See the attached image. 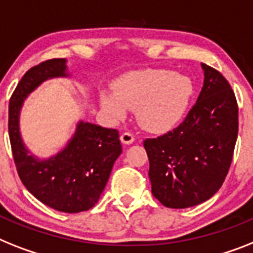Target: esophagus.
I'll list each match as a JSON object with an SVG mask.
<instances>
[{
    "instance_id": "obj_1",
    "label": "esophagus",
    "mask_w": 253,
    "mask_h": 253,
    "mask_svg": "<svg viewBox=\"0 0 253 253\" xmlns=\"http://www.w3.org/2000/svg\"><path fill=\"white\" fill-rule=\"evenodd\" d=\"M120 139L124 145H130L134 142V135L131 134L130 131H124L122 135H120Z\"/></svg>"
}]
</instances>
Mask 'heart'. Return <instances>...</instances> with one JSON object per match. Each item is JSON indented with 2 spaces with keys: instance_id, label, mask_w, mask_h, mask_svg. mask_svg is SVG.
Listing matches in <instances>:
<instances>
[{
  "instance_id": "obj_1",
  "label": "heart",
  "mask_w": 253,
  "mask_h": 253,
  "mask_svg": "<svg viewBox=\"0 0 253 253\" xmlns=\"http://www.w3.org/2000/svg\"><path fill=\"white\" fill-rule=\"evenodd\" d=\"M114 94L99 95L103 111L114 120L135 108L137 119L149 130H164L182 118L193 94V83L170 70L135 71L114 85Z\"/></svg>"
}]
</instances>
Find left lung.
I'll list each match as a JSON object with an SVG mask.
<instances>
[{
	"instance_id": "left-lung-1",
	"label": "left lung",
	"mask_w": 253,
	"mask_h": 253,
	"mask_svg": "<svg viewBox=\"0 0 253 253\" xmlns=\"http://www.w3.org/2000/svg\"><path fill=\"white\" fill-rule=\"evenodd\" d=\"M204 84L183 122L143 141L152 195L168 208H189L218 191L238 137V103L222 75L202 64Z\"/></svg>"
}]
</instances>
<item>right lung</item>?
<instances>
[{
    "label": "right lung",
    "mask_w": 253,
    "mask_h": 253,
    "mask_svg": "<svg viewBox=\"0 0 253 253\" xmlns=\"http://www.w3.org/2000/svg\"><path fill=\"white\" fill-rule=\"evenodd\" d=\"M67 76L66 59L43 60L27 71L9 103V137L19 178L33 197L66 213L93 208L122 154L116 129L80 122L66 149L49 160L28 155L19 133V112L24 98L46 79Z\"/></svg>",
    "instance_id": "obj_1"
}]
</instances>
